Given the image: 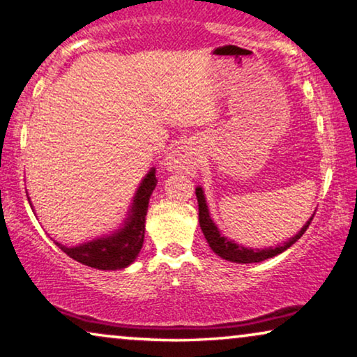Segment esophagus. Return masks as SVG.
<instances>
[{"instance_id": "esophagus-1", "label": "esophagus", "mask_w": 357, "mask_h": 357, "mask_svg": "<svg viewBox=\"0 0 357 357\" xmlns=\"http://www.w3.org/2000/svg\"><path fill=\"white\" fill-rule=\"evenodd\" d=\"M163 165L168 172L173 173L194 172L197 167V149L192 144L179 145L178 149H174L165 157Z\"/></svg>"}]
</instances>
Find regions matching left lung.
Here are the masks:
<instances>
[{
  "mask_svg": "<svg viewBox=\"0 0 357 357\" xmlns=\"http://www.w3.org/2000/svg\"><path fill=\"white\" fill-rule=\"evenodd\" d=\"M195 195H197V202H199V223H200V229L207 239V243L210 245V249L213 250L215 254L220 255V257L225 260H229V262H236V264H255V262H262V260L272 259L275 255H278L281 252H284L286 249H289L296 241H298L301 236L305 233V229L309 228L310 222H312L314 215L307 220V223L304 225L301 231H298V234H294L293 238H289L286 243L281 245H277V248H265V249H250V248H244L234 241L228 239L227 236H223L220 233V229L217 228V225L213 223V220L210 218V212H208V205L207 200H205L204 190L202 188H195Z\"/></svg>",
  "mask_w": 357,
  "mask_h": 357,
  "instance_id": "1",
  "label": "left lung"
}]
</instances>
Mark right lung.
<instances>
[{
  "mask_svg": "<svg viewBox=\"0 0 357 357\" xmlns=\"http://www.w3.org/2000/svg\"><path fill=\"white\" fill-rule=\"evenodd\" d=\"M157 178L155 168L145 174L135 190L132 204L124 218V223L112 234L100 236L79 245H68L54 243L63 252L77 262L97 270H121L129 267L137 257L144 244L145 234V215L149 210V200L152 195ZM30 202V200H29Z\"/></svg>",
  "mask_w": 357,
  "mask_h": 357,
  "instance_id": "right-lung-1",
  "label": "right lung"
}]
</instances>
